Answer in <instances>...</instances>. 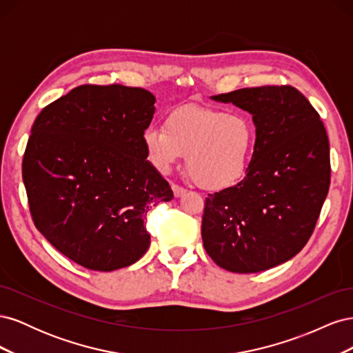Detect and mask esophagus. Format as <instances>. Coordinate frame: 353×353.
I'll list each match as a JSON object with an SVG mask.
<instances>
[{
    "mask_svg": "<svg viewBox=\"0 0 353 353\" xmlns=\"http://www.w3.org/2000/svg\"><path fill=\"white\" fill-rule=\"evenodd\" d=\"M172 190H174L175 197H181V196L187 193V190H185L184 187H179V185H176V184H172Z\"/></svg>",
    "mask_w": 353,
    "mask_h": 353,
    "instance_id": "34e87169",
    "label": "esophagus"
}]
</instances>
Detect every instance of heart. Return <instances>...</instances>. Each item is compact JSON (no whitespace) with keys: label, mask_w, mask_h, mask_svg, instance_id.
I'll list each match as a JSON object with an SVG mask.
<instances>
[{"label":"heart","mask_w":353,"mask_h":353,"mask_svg":"<svg viewBox=\"0 0 353 353\" xmlns=\"http://www.w3.org/2000/svg\"><path fill=\"white\" fill-rule=\"evenodd\" d=\"M254 137L252 121L241 113L184 105L170 112L163 126L147 128L144 145L162 172H169L187 154V169L196 183L219 191L236 187L244 178Z\"/></svg>","instance_id":"b5f03b06"}]
</instances>
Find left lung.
Segmentation results:
<instances>
[{
	"label": "left lung",
	"mask_w": 353,
	"mask_h": 353,
	"mask_svg": "<svg viewBox=\"0 0 353 353\" xmlns=\"http://www.w3.org/2000/svg\"><path fill=\"white\" fill-rule=\"evenodd\" d=\"M253 114L254 152L240 183L209 194L201 239L221 268L261 272L301 252L330 188V144L323 121L290 85L213 95Z\"/></svg>",
	"instance_id": "left-lung-1"
}]
</instances>
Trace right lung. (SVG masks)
<instances>
[{"mask_svg": "<svg viewBox=\"0 0 353 353\" xmlns=\"http://www.w3.org/2000/svg\"><path fill=\"white\" fill-rule=\"evenodd\" d=\"M154 95L125 85H81L32 125L22 174L32 221L54 248L92 271L147 252L148 208L174 199L147 160Z\"/></svg>", "mask_w": 353, "mask_h": 353, "instance_id": "obj_1", "label": "right lung"}]
</instances>
